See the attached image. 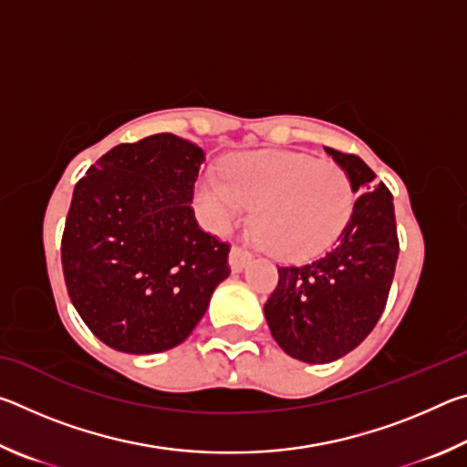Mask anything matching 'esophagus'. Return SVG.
<instances>
[{
	"mask_svg": "<svg viewBox=\"0 0 467 467\" xmlns=\"http://www.w3.org/2000/svg\"><path fill=\"white\" fill-rule=\"evenodd\" d=\"M251 262V253H247L241 247H234L231 249V255H228V264H231V270L233 272H243L247 264Z\"/></svg>",
	"mask_w": 467,
	"mask_h": 467,
	"instance_id": "obj_1",
	"label": "esophagus"
}]
</instances>
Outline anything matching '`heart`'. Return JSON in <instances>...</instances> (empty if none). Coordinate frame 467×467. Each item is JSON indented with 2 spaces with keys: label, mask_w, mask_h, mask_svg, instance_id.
<instances>
[{
  "label": "heart",
  "mask_w": 467,
  "mask_h": 467,
  "mask_svg": "<svg viewBox=\"0 0 467 467\" xmlns=\"http://www.w3.org/2000/svg\"><path fill=\"white\" fill-rule=\"evenodd\" d=\"M251 203L267 251L284 262H305L342 234L357 192L339 164L286 150L243 152L195 185L197 216L214 233L239 223Z\"/></svg>",
  "instance_id": "obj_1"
}]
</instances>
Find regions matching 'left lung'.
I'll return each mask as SVG.
<instances>
[{"instance_id":"left-lung-1","label":"left lung","mask_w":467,"mask_h":467,"mask_svg":"<svg viewBox=\"0 0 467 467\" xmlns=\"http://www.w3.org/2000/svg\"><path fill=\"white\" fill-rule=\"evenodd\" d=\"M360 193L334 249L305 265L278 267L265 321L288 357L326 365L362 344L385 309L398 264L393 197L354 154L326 148Z\"/></svg>"}]
</instances>
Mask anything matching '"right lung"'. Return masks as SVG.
<instances>
[{
    "label": "right lung",
    "instance_id": "obj_1",
    "mask_svg": "<svg viewBox=\"0 0 467 467\" xmlns=\"http://www.w3.org/2000/svg\"><path fill=\"white\" fill-rule=\"evenodd\" d=\"M203 150L172 133L119 144L78 181L61 265L78 315L100 342L156 354L185 342L216 286L228 247L195 223Z\"/></svg>",
    "mask_w": 467,
    "mask_h": 467
}]
</instances>
